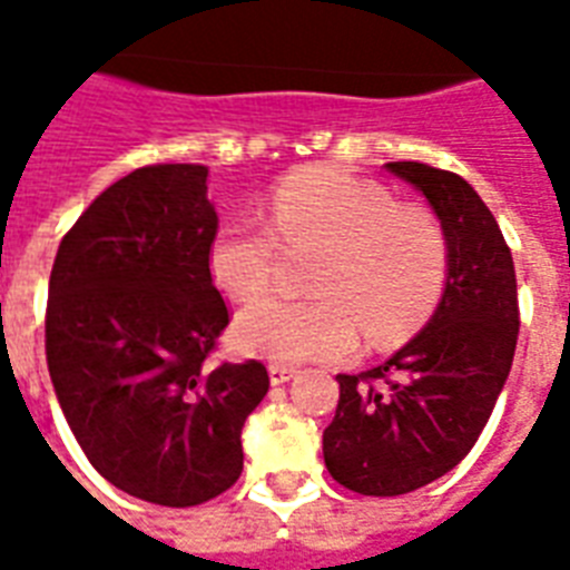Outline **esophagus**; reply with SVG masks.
I'll use <instances>...</instances> for the list:
<instances>
[{
    "label": "esophagus",
    "instance_id": "34e87169",
    "mask_svg": "<svg viewBox=\"0 0 570 570\" xmlns=\"http://www.w3.org/2000/svg\"><path fill=\"white\" fill-rule=\"evenodd\" d=\"M295 375V366L289 364H268V379L272 384H286Z\"/></svg>",
    "mask_w": 570,
    "mask_h": 570
}]
</instances>
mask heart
Segmentation results:
<instances>
[{
  "label": "heart",
  "instance_id": "1",
  "mask_svg": "<svg viewBox=\"0 0 570 570\" xmlns=\"http://www.w3.org/2000/svg\"><path fill=\"white\" fill-rule=\"evenodd\" d=\"M281 242L320 245L313 298H266L242 313L236 346L275 364L352 355L361 325L375 346L420 328L450 281V239L441 218L420 204H396L379 183L331 165H313L277 183L268 222L224 224L206 250L215 286L233 302L268 289Z\"/></svg>",
  "mask_w": 570,
  "mask_h": 570
}]
</instances>
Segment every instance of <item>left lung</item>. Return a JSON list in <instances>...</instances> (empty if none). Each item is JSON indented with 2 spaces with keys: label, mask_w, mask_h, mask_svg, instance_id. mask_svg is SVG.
Masks as SVG:
<instances>
[{
  "label": "left lung",
  "mask_w": 570,
  "mask_h": 570,
  "mask_svg": "<svg viewBox=\"0 0 570 570\" xmlns=\"http://www.w3.org/2000/svg\"><path fill=\"white\" fill-rule=\"evenodd\" d=\"M425 195L450 239L438 311L396 355L337 375V414L322 434L325 468L364 497H399L459 464L494 411L512 370L521 311L512 250L464 177L423 163H387Z\"/></svg>",
  "instance_id": "8db88e82"
}]
</instances>
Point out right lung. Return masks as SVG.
I'll return each instance as SVG.
<instances>
[{
	"label": "right lung",
	"instance_id": "obj_1",
	"mask_svg": "<svg viewBox=\"0 0 570 570\" xmlns=\"http://www.w3.org/2000/svg\"><path fill=\"white\" fill-rule=\"evenodd\" d=\"M204 165L111 183L58 245L47 366L94 470L156 505H200L242 473V425L268 393L259 361L213 364L230 313L206 250Z\"/></svg>",
	"mask_w": 570,
	"mask_h": 570
}]
</instances>
